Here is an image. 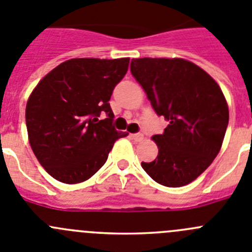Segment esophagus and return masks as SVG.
Returning <instances> with one entry per match:
<instances>
[{
    "mask_svg": "<svg viewBox=\"0 0 252 252\" xmlns=\"http://www.w3.org/2000/svg\"><path fill=\"white\" fill-rule=\"evenodd\" d=\"M131 137H132L135 141H138V142L144 140V135H142V133H132V135H131Z\"/></svg>",
    "mask_w": 252,
    "mask_h": 252,
    "instance_id": "1",
    "label": "esophagus"
}]
</instances>
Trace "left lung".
Here are the masks:
<instances>
[{
	"label": "left lung",
	"instance_id": "1",
	"mask_svg": "<svg viewBox=\"0 0 252 252\" xmlns=\"http://www.w3.org/2000/svg\"><path fill=\"white\" fill-rule=\"evenodd\" d=\"M131 73L168 121L163 133L152 136L158 158L142 168L167 188L190 184L211 165L225 137L228 107L220 86L184 59H133Z\"/></svg>",
	"mask_w": 252,
	"mask_h": 252
}]
</instances>
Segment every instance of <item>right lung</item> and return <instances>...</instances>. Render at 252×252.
<instances>
[{
    "instance_id": "1",
    "label": "right lung",
    "mask_w": 252,
    "mask_h": 252,
    "mask_svg": "<svg viewBox=\"0 0 252 252\" xmlns=\"http://www.w3.org/2000/svg\"><path fill=\"white\" fill-rule=\"evenodd\" d=\"M128 57L72 59L38 82L26 105L30 145L46 171L63 184H78L105 165L115 141L110 98L126 75ZM105 113L103 120L99 115Z\"/></svg>"
}]
</instances>
